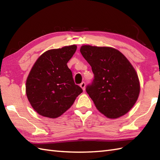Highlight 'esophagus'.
Returning <instances> with one entry per match:
<instances>
[{
    "instance_id": "obj_1",
    "label": "esophagus",
    "mask_w": 160,
    "mask_h": 160,
    "mask_svg": "<svg viewBox=\"0 0 160 160\" xmlns=\"http://www.w3.org/2000/svg\"><path fill=\"white\" fill-rule=\"evenodd\" d=\"M80 87H81V88H82L83 91L85 90V86H86L85 82H82V83H81V84H80Z\"/></svg>"
}]
</instances>
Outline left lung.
<instances>
[{
	"mask_svg": "<svg viewBox=\"0 0 160 160\" xmlns=\"http://www.w3.org/2000/svg\"><path fill=\"white\" fill-rule=\"evenodd\" d=\"M80 51L94 74L86 91L97 109L111 119L127 113L140 91L138 74L131 62L112 47L83 45Z\"/></svg>",
	"mask_w": 160,
	"mask_h": 160,
	"instance_id": "left-lung-1",
	"label": "left lung"
}]
</instances>
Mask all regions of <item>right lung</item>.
<instances>
[{
	"label": "right lung",
	"mask_w": 160,
	"mask_h": 160,
	"mask_svg": "<svg viewBox=\"0 0 160 160\" xmlns=\"http://www.w3.org/2000/svg\"><path fill=\"white\" fill-rule=\"evenodd\" d=\"M76 45L47 51L33 64L26 81V94L37 113L44 117H60L72 106L82 89L74 83L67 62Z\"/></svg>",
	"instance_id": "1"
}]
</instances>
